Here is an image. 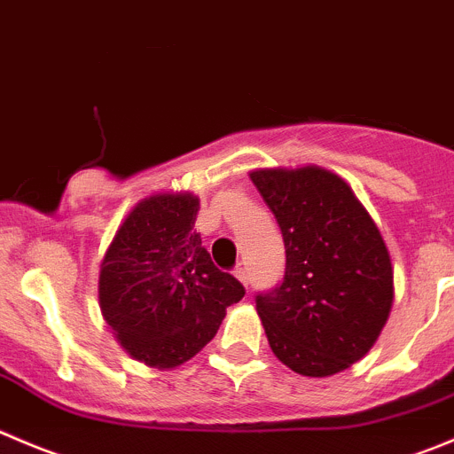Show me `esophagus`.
Wrapping results in <instances>:
<instances>
[{
  "mask_svg": "<svg viewBox=\"0 0 454 454\" xmlns=\"http://www.w3.org/2000/svg\"><path fill=\"white\" fill-rule=\"evenodd\" d=\"M235 275H237V279L241 281V284L248 286V281H250V270H248V266H246V263H239V266L235 268Z\"/></svg>",
  "mask_w": 454,
  "mask_h": 454,
  "instance_id": "esophagus-1",
  "label": "esophagus"
}]
</instances>
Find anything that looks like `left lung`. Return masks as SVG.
Wrapping results in <instances>:
<instances>
[{
  "instance_id": "obj_1",
  "label": "left lung",
  "mask_w": 454,
  "mask_h": 454,
  "mask_svg": "<svg viewBox=\"0 0 454 454\" xmlns=\"http://www.w3.org/2000/svg\"><path fill=\"white\" fill-rule=\"evenodd\" d=\"M279 223L284 279L254 294L272 353L306 377L362 359L393 306V266L380 231L348 184L328 170H254Z\"/></svg>"
}]
</instances>
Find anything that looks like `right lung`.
<instances>
[{
    "instance_id": "1",
    "label": "right lung",
    "mask_w": 454,
    "mask_h": 454,
    "mask_svg": "<svg viewBox=\"0 0 454 454\" xmlns=\"http://www.w3.org/2000/svg\"><path fill=\"white\" fill-rule=\"evenodd\" d=\"M200 201L155 195L133 208L110 244L99 301L121 346L139 362L175 368L195 357L246 294L219 270L195 232Z\"/></svg>"
}]
</instances>
